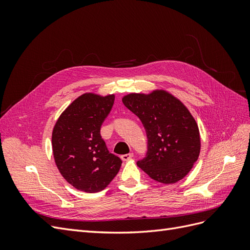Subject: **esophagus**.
Listing matches in <instances>:
<instances>
[{
  "label": "esophagus",
  "instance_id": "esophagus-1",
  "mask_svg": "<svg viewBox=\"0 0 250 250\" xmlns=\"http://www.w3.org/2000/svg\"><path fill=\"white\" fill-rule=\"evenodd\" d=\"M131 157H133V153H127V154L121 155V158H122V161H128V160H130Z\"/></svg>",
  "mask_w": 250,
  "mask_h": 250
}]
</instances>
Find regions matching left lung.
Here are the masks:
<instances>
[{"instance_id": "obj_1", "label": "left lung", "mask_w": 250, "mask_h": 250, "mask_svg": "<svg viewBox=\"0 0 250 250\" xmlns=\"http://www.w3.org/2000/svg\"><path fill=\"white\" fill-rule=\"evenodd\" d=\"M147 134V152L137 165L162 184H174L190 172L200 153L197 123L175 97L165 90L129 94L122 99Z\"/></svg>"}]
</instances>
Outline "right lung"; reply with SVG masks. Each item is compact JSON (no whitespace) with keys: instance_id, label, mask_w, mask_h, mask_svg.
Here are the masks:
<instances>
[{"instance_id":"1","label":"right lung","mask_w":250,"mask_h":250,"mask_svg":"<svg viewBox=\"0 0 250 250\" xmlns=\"http://www.w3.org/2000/svg\"><path fill=\"white\" fill-rule=\"evenodd\" d=\"M113 102V95H82L62 113L53 129L52 147L57 168L77 190L102 191L122 165L119 156L109 152L100 133Z\"/></svg>"}]
</instances>
